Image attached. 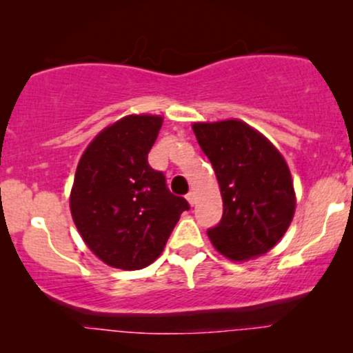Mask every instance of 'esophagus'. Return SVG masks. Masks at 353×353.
<instances>
[{"mask_svg":"<svg viewBox=\"0 0 353 353\" xmlns=\"http://www.w3.org/2000/svg\"><path fill=\"white\" fill-rule=\"evenodd\" d=\"M185 199H188L190 205H194V204H196V192H194V190H190L188 196H185Z\"/></svg>","mask_w":353,"mask_h":353,"instance_id":"34e87169","label":"esophagus"}]
</instances>
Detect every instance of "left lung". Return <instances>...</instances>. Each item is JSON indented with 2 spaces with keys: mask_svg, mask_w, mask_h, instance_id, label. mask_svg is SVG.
Returning a JSON list of instances; mask_svg holds the SVG:
<instances>
[{
  "mask_svg": "<svg viewBox=\"0 0 353 353\" xmlns=\"http://www.w3.org/2000/svg\"><path fill=\"white\" fill-rule=\"evenodd\" d=\"M221 188L224 212L208 230L212 245L230 261L269 252L289 229L295 192L282 154L237 119L192 125Z\"/></svg>",
  "mask_w": 353,
  "mask_h": 353,
  "instance_id": "8db88e82",
  "label": "left lung"
}]
</instances>
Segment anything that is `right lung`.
<instances>
[{"instance_id": "add662e5", "label": "right lung", "mask_w": 353, "mask_h": 353, "mask_svg": "<svg viewBox=\"0 0 353 353\" xmlns=\"http://www.w3.org/2000/svg\"><path fill=\"white\" fill-rule=\"evenodd\" d=\"M161 125V116L123 117L92 139L76 169L72 221L89 249L116 269L152 264L189 209L148 163Z\"/></svg>"}]
</instances>
